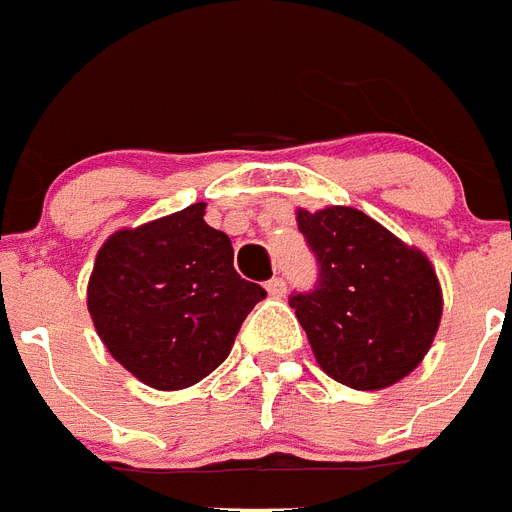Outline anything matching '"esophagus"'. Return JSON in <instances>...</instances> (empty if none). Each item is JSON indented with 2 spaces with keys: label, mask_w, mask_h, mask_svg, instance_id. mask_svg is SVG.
I'll list each match as a JSON object with an SVG mask.
<instances>
[{
  "label": "esophagus",
  "mask_w": 512,
  "mask_h": 512,
  "mask_svg": "<svg viewBox=\"0 0 512 512\" xmlns=\"http://www.w3.org/2000/svg\"><path fill=\"white\" fill-rule=\"evenodd\" d=\"M285 290H288V285H285V280H282V277H272V280L267 282V293L272 298H282L285 296Z\"/></svg>",
  "instance_id": "1"
}]
</instances>
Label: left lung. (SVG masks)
<instances>
[{
	"instance_id": "8db88e82",
	"label": "left lung",
	"mask_w": 512,
	"mask_h": 512,
	"mask_svg": "<svg viewBox=\"0 0 512 512\" xmlns=\"http://www.w3.org/2000/svg\"><path fill=\"white\" fill-rule=\"evenodd\" d=\"M320 285L290 298L317 365L343 386L380 391L407 378L441 322V285L420 248L351 206L296 211Z\"/></svg>"
}]
</instances>
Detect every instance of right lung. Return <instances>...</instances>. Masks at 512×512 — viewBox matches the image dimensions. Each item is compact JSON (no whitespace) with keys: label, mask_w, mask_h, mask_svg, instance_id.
<instances>
[{"label":"right lung","mask_w":512,"mask_h":512,"mask_svg":"<svg viewBox=\"0 0 512 512\" xmlns=\"http://www.w3.org/2000/svg\"><path fill=\"white\" fill-rule=\"evenodd\" d=\"M206 203L102 243L87 285L94 330L134 378L158 391L195 386L230 354L267 290L237 275L230 237L208 227Z\"/></svg>","instance_id":"obj_1"}]
</instances>
